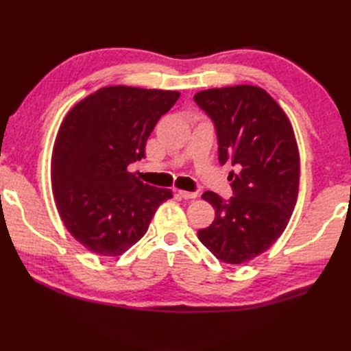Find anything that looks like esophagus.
Returning <instances> with one entry per match:
<instances>
[{
  "mask_svg": "<svg viewBox=\"0 0 351 351\" xmlns=\"http://www.w3.org/2000/svg\"><path fill=\"white\" fill-rule=\"evenodd\" d=\"M178 195L184 199H196L197 193L196 191H185V190H178Z\"/></svg>",
  "mask_w": 351,
  "mask_h": 351,
  "instance_id": "1",
  "label": "esophagus"
}]
</instances>
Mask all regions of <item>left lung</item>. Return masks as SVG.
<instances>
[{
	"instance_id": "8db88e82",
	"label": "left lung",
	"mask_w": 351,
	"mask_h": 351,
	"mask_svg": "<svg viewBox=\"0 0 351 351\" xmlns=\"http://www.w3.org/2000/svg\"><path fill=\"white\" fill-rule=\"evenodd\" d=\"M214 123L219 161L230 162L232 197H202L215 219L197 237L215 258L243 264L261 255L285 230L299 195L300 158L287 114L264 88L235 86L195 95Z\"/></svg>"
}]
</instances>
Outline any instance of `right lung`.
Masks as SVG:
<instances>
[{
    "instance_id": "add662e5",
    "label": "right lung",
    "mask_w": 351,
    "mask_h": 351,
    "mask_svg": "<svg viewBox=\"0 0 351 351\" xmlns=\"http://www.w3.org/2000/svg\"><path fill=\"white\" fill-rule=\"evenodd\" d=\"M180 92L102 87L73 107L52 154V193L77 241L102 256H119L146 234L169 189L128 171L145 158L146 140Z\"/></svg>"
}]
</instances>
